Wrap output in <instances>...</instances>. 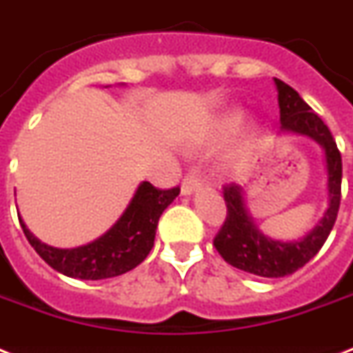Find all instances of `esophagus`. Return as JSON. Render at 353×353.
<instances>
[{"label": "esophagus", "mask_w": 353, "mask_h": 353, "mask_svg": "<svg viewBox=\"0 0 353 353\" xmlns=\"http://www.w3.org/2000/svg\"><path fill=\"white\" fill-rule=\"evenodd\" d=\"M199 187H201V177H199L198 172H188L181 183V192L188 196V194L196 192Z\"/></svg>", "instance_id": "esophagus-1"}]
</instances>
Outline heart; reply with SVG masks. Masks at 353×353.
Returning <instances> with one entry per match:
<instances>
[{"instance_id":"obj_1","label":"heart","mask_w":353,"mask_h":353,"mask_svg":"<svg viewBox=\"0 0 353 353\" xmlns=\"http://www.w3.org/2000/svg\"><path fill=\"white\" fill-rule=\"evenodd\" d=\"M241 122V113L240 112H229L225 113L223 117H220V121L216 122L214 126V133H212V137H225L229 133H232L236 128L240 126Z\"/></svg>"}]
</instances>
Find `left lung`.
<instances>
[{"instance_id":"obj_1","label":"left lung","mask_w":353,"mask_h":353,"mask_svg":"<svg viewBox=\"0 0 353 353\" xmlns=\"http://www.w3.org/2000/svg\"><path fill=\"white\" fill-rule=\"evenodd\" d=\"M274 84L279 90L280 122H282L280 130L307 135L323 146L326 155V170H328L330 207L324 212L321 223L302 240H271L252 225L251 216L247 214L243 203L241 187H238L236 183L223 185L227 216L214 238L216 251L234 268L265 279H279L295 273L296 269L306 265L321 251L337 220L341 205V179H343V159L328 126L317 113L312 112V108L302 101L301 95L291 85L279 79H274Z\"/></svg>"}]
</instances>
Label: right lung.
<instances>
[{
	"instance_id": "obj_1",
	"label": "right lung",
	"mask_w": 353,
	"mask_h": 353,
	"mask_svg": "<svg viewBox=\"0 0 353 353\" xmlns=\"http://www.w3.org/2000/svg\"><path fill=\"white\" fill-rule=\"evenodd\" d=\"M179 187L155 188L143 181L119 221L99 240L74 249L46 245L30 234L19 220L23 234L34 251L52 269L80 280H102L132 271L148 256L155 240V229L163 210L177 198Z\"/></svg>"
}]
</instances>
